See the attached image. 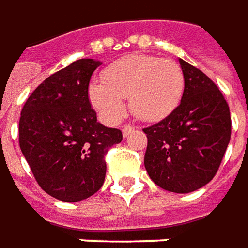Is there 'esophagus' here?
<instances>
[{
    "mask_svg": "<svg viewBox=\"0 0 248 248\" xmlns=\"http://www.w3.org/2000/svg\"><path fill=\"white\" fill-rule=\"evenodd\" d=\"M133 132H134V127L130 126V124H126L124 129H122V134H124V137H127V136Z\"/></svg>",
    "mask_w": 248,
    "mask_h": 248,
    "instance_id": "esophagus-1",
    "label": "esophagus"
}]
</instances>
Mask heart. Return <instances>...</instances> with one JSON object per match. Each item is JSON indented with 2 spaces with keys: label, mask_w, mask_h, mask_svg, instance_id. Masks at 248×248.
I'll use <instances>...</instances> for the list:
<instances>
[{
  "label": "heart",
  "mask_w": 248,
  "mask_h": 248,
  "mask_svg": "<svg viewBox=\"0 0 248 248\" xmlns=\"http://www.w3.org/2000/svg\"><path fill=\"white\" fill-rule=\"evenodd\" d=\"M184 93L181 67L170 59L133 53L109 64L101 82H92L88 96L92 107L104 121L118 122L126 112L129 97L133 115L154 122L169 116L178 107Z\"/></svg>",
  "instance_id": "heart-1"
}]
</instances>
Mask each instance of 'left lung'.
<instances>
[{
    "label": "left lung",
    "instance_id": "obj_1",
    "mask_svg": "<svg viewBox=\"0 0 248 248\" xmlns=\"http://www.w3.org/2000/svg\"><path fill=\"white\" fill-rule=\"evenodd\" d=\"M183 98L163 121L142 129L148 145L144 166L169 192L189 193L217 173L231 140V114L222 93L199 68L178 59Z\"/></svg>",
    "mask_w": 248,
    "mask_h": 248
}]
</instances>
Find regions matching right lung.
Masks as SVG:
<instances>
[{"label": "right lung", "instance_id": "obj_1", "mask_svg": "<svg viewBox=\"0 0 248 248\" xmlns=\"http://www.w3.org/2000/svg\"><path fill=\"white\" fill-rule=\"evenodd\" d=\"M101 64L79 59L52 74L31 93L20 114L19 144L39 186L63 202H79L103 186L107 151L119 129L97 122L88 90Z\"/></svg>", "mask_w": 248, "mask_h": 248}]
</instances>
